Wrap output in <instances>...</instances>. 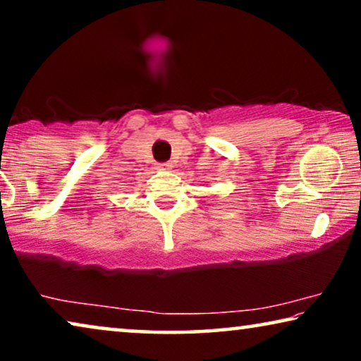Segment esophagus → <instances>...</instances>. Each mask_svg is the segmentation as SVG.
I'll use <instances>...</instances> for the list:
<instances>
[{
	"label": "esophagus",
	"mask_w": 361,
	"mask_h": 361,
	"mask_svg": "<svg viewBox=\"0 0 361 361\" xmlns=\"http://www.w3.org/2000/svg\"><path fill=\"white\" fill-rule=\"evenodd\" d=\"M157 167H159L161 171H171L172 169V164H169V162H164V164H159Z\"/></svg>",
	"instance_id": "34e87169"
}]
</instances>
